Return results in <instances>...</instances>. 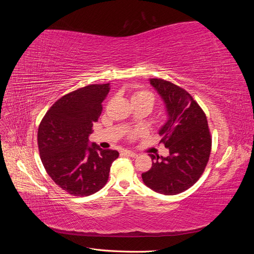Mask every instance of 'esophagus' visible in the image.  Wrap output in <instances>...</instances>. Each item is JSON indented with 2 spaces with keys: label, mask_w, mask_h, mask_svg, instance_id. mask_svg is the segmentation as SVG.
<instances>
[{
  "label": "esophagus",
  "mask_w": 254,
  "mask_h": 254,
  "mask_svg": "<svg viewBox=\"0 0 254 254\" xmlns=\"http://www.w3.org/2000/svg\"><path fill=\"white\" fill-rule=\"evenodd\" d=\"M123 153H124V155L129 156V157H132V158L137 157V153L134 152V151H131V150H123Z\"/></svg>",
  "instance_id": "34e87169"
}]
</instances>
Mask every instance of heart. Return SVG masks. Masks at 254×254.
<instances>
[{
	"label": "heart",
	"instance_id": "obj_1",
	"mask_svg": "<svg viewBox=\"0 0 254 254\" xmlns=\"http://www.w3.org/2000/svg\"><path fill=\"white\" fill-rule=\"evenodd\" d=\"M131 102L132 103L146 102V103H148L150 106H152L153 102H155V96H153V94L150 91L144 90V89H135L131 93ZM142 133L143 132L141 131V130H133V131L130 133V136L135 137Z\"/></svg>",
	"mask_w": 254,
	"mask_h": 254
}]
</instances>
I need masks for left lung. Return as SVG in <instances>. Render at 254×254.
<instances>
[{
    "label": "left lung",
    "instance_id": "left-lung-1",
    "mask_svg": "<svg viewBox=\"0 0 254 254\" xmlns=\"http://www.w3.org/2000/svg\"><path fill=\"white\" fill-rule=\"evenodd\" d=\"M150 83L166 105L168 120L159 134L170 156L150 153L152 166L142 179L157 193L177 195L193 187L203 174L212 136L205 113L187 90L161 78H151Z\"/></svg>",
    "mask_w": 254,
    "mask_h": 254
}]
</instances>
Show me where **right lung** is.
Segmentation results:
<instances>
[{
	"label": "right lung",
	"instance_id": "right-lung-1",
	"mask_svg": "<svg viewBox=\"0 0 254 254\" xmlns=\"http://www.w3.org/2000/svg\"><path fill=\"white\" fill-rule=\"evenodd\" d=\"M110 83L89 84L60 97L38 128V148L45 171L59 188L73 196H89L108 181L119 152L89 145L93 123L103 111Z\"/></svg>",
	"mask_w": 254,
	"mask_h": 254
}]
</instances>
